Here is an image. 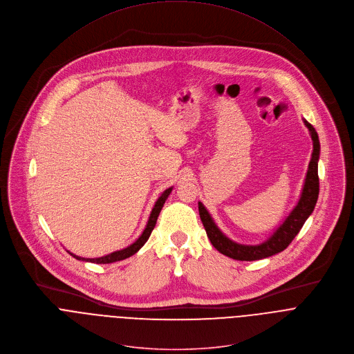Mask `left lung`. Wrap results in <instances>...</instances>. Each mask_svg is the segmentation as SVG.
Segmentation results:
<instances>
[{"label": "left lung", "mask_w": 354, "mask_h": 354, "mask_svg": "<svg viewBox=\"0 0 354 354\" xmlns=\"http://www.w3.org/2000/svg\"><path fill=\"white\" fill-rule=\"evenodd\" d=\"M306 128L310 132L313 140V153L311 160L308 162L306 179L303 183V189L296 205L292 208L289 215L283 219V222L270 234V236L259 245H242L229 239L226 234L218 227L214 222L211 214L207 211L204 204L198 201V214L201 222L205 227L207 236L212 246L226 257L239 261H256L271 257L283 252L295 239L296 234L303 227L307 218L314 211L317 204L318 193H319V180H318V161H319V140L315 129L306 120H303Z\"/></svg>", "instance_id": "8db88e82"}]
</instances>
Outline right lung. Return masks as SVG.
Returning <instances> with one entry per match:
<instances>
[{
    "instance_id": "obj_1",
    "label": "right lung",
    "mask_w": 354,
    "mask_h": 354,
    "mask_svg": "<svg viewBox=\"0 0 354 354\" xmlns=\"http://www.w3.org/2000/svg\"><path fill=\"white\" fill-rule=\"evenodd\" d=\"M172 189H174V186L165 189V190L161 193V196L158 197V200L156 201V204H154V207H153V209H151V212H150V216H149V221H147V223H146V227H145L143 233L136 239V242H133L131 246H128V248H125V249H122V250H116V252H113V253H109V254L102 256V257H98V259H84V257H79V256H76V254H73V253H71V252H68V253H69L72 257H75L76 260H79V261L94 263V264H111V263H116V261H122V260H125V259L133 256V254L138 253V252L145 246V243L149 241L150 234H151V232H153V229H154V226H156V223H157V218H158V215H160V212H161V209H162V207H164V204H165L168 196L171 194Z\"/></svg>"
}]
</instances>
